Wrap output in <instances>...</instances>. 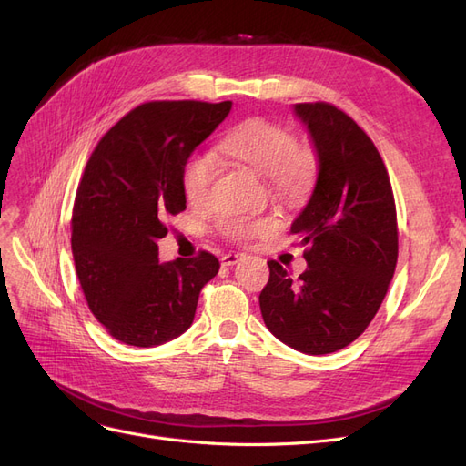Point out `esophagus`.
Here are the masks:
<instances>
[{"instance_id": "34e87169", "label": "esophagus", "mask_w": 466, "mask_h": 466, "mask_svg": "<svg viewBox=\"0 0 466 466\" xmlns=\"http://www.w3.org/2000/svg\"><path fill=\"white\" fill-rule=\"evenodd\" d=\"M241 257H243V252H229V255H223L221 257V266L229 268V266H233V264L241 260Z\"/></svg>"}]
</instances>
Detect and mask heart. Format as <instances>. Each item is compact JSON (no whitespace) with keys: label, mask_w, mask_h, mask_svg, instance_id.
Returning a JSON list of instances; mask_svg holds the SVG:
<instances>
[{"label":"heart","mask_w":466,"mask_h":466,"mask_svg":"<svg viewBox=\"0 0 466 466\" xmlns=\"http://www.w3.org/2000/svg\"><path fill=\"white\" fill-rule=\"evenodd\" d=\"M219 151L268 178L270 190L284 200H299L311 188L317 163L309 149L295 146V137L284 126L266 118H248L233 126L219 139ZM216 175V163L208 153H192L182 167V190L188 202L200 204L208 198ZM231 238H252L274 228L272 218L233 216L219 223Z\"/></svg>","instance_id":"1"}]
</instances>
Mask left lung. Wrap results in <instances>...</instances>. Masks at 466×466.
Masks as SVG:
<instances>
[{"instance_id":"obj_1","label":"left lung","mask_w":466,"mask_h":466,"mask_svg":"<svg viewBox=\"0 0 466 466\" xmlns=\"http://www.w3.org/2000/svg\"><path fill=\"white\" fill-rule=\"evenodd\" d=\"M317 155L311 198L291 233L307 245V270L293 279L276 260L260 293L264 324L309 356L332 354L368 329L399 257L397 209L383 159L346 112L293 105Z\"/></svg>"}]
</instances>
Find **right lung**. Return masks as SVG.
I'll list each match as a JSON object with an SVG mask.
<instances>
[{"label": "right lung", "instance_id": "1", "mask_svg": "<svg viewBox=\"0 0 466 466\" xmlns=\"http://www.w3.org/2000/svg\"><path fill=\"white\" fill-rule=\"evenodd\" d=\"M233 103L155 101L128 112L95 147L77 188L72 250L83 293L116 340L161 346L190 329L209 252L159 260L163 221L187 209L182 167Z\"/></svg>", "mask_w": 466, "mask_h": 466}]
</instances>
